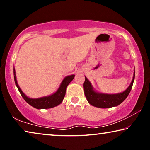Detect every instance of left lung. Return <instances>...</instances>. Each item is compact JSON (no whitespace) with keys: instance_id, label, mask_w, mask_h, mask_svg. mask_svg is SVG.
<instances>
[{"instance_id":"1","label":"left lung","mask_w":150,"mask_h":150,"mask_svg":"<svg viewBox=\"0 0 150 150\" xmlns=\"http://www.w3.org/2000/svg\"><path fill=\"white\" fill-rule=\"evenodd\" d=\"M134 78H135V71H134L133 79L130 85L122 93L117 94H105L96 91L91 83L85 77V81L83 84L85 95L88 103L95 107L108 108L116 106L122 103L128 96L132 87Z\"/></svg>"}]
</instances>
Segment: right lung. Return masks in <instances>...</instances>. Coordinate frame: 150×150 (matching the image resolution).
<instances>
[{
    "mask_svg": "<svg viewBox=\"0 0 150 150\" xmlns=\"http://www.w3.org/2000/svg\"><path fill=\"white\" fill-rule=\"evenodd\" d=\"M74 77L75 75H71L65 77L63 79L62 83L60 84L59 87L58 88L56 92L52 94V95L43 96V97L40 98H32L27 96L23 93V91L21 90V88H20L19 85L17 83L16 71H15V69L14 68V78L15 84H16L20 93L21 94V95L24 99L26 101V103H28L30 105H31L33 107L37 109L51 108L60 105L65 97L66 88H67L68 85L73 81V79H74Z\"/></svg>",
    "mask_w": 150,
    "mask_h": 150,
    "instance_id": "right-lung-1",
    "label": "right lung"
}]
</instances>
